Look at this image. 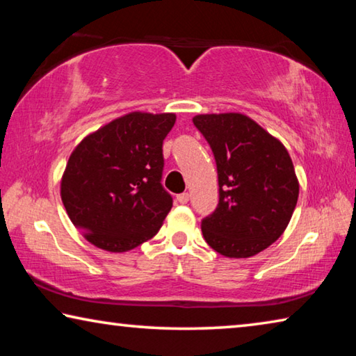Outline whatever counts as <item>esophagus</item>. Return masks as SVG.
I'll return each mask as SVG.
<instances>
[{"instance_id": "34e87169", "label": "esophagus", "mask_w": 356, "mask_h": 356, "mask_svg": "<svg viewBox=\"0 0 356 356\" xmlns=\"http://www.w3.org/2000/svg\"><path fill=\"white\" fill-rule=\"evenodd\" d=\"M188 200H190L188 193H180V195H177V201L180 204H186V202H188Z\"/></svg>"}]
</instances>
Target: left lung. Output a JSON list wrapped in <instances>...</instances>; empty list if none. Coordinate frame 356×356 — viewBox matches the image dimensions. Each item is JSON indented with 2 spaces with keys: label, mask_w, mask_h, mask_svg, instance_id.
Segmentation results:
<instances>
[{
  "label": "left lung",
  "mask_w": 356,
  "mask_h": 356,
  "mask_svg": "<svg viewBox=\"0 0 356 356\" xmlns=\"http://www.w3.org/2000/svg\"><path fill=\"white\" fill-rule=\"evenodd\" d=\"M193 124L212 147L220 201L201 222L210 248L251 257L286 231L298 201V179L287 149L240 113L197 114Z\"/></svg>",
  "instance_id": "8db88e82"
}]
</instances>
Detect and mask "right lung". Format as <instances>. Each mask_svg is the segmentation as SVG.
<instances>
[{
  "label": "right lung",
  "mask_w": 356,
  "mask_h": 356,
  "mask_svg": "<svg viewBox=\"0 0 356 356\" xmlns=\"http://www.w3.org/2000/svg\"><path fill=\"white\" fill-rule=\"evenodd\" d=\"M174 113L134 111L89 134L70 154L61 200L89 243L125 252L152 238L172 207L161 186Z\"/></svg>",
  "instance_id": "1"
}]
</instances>
